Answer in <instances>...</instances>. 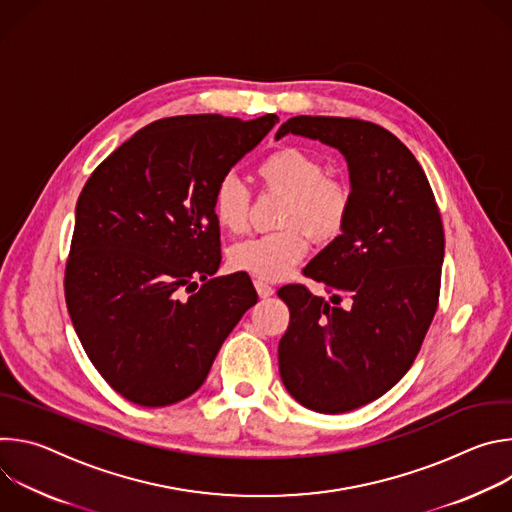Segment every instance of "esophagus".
<instances>
[{"label": "esophagus", "mask_w": 512, "mask_h": 512, "mask_svg": "<svg viewBox=\"0 0 512 512\" xmlns=\"http://www.w3.org/2000/svg\"><path fill=\"white\" fill-rule=\"evenodd\" d=\"M253 283H255V289H257L259 298H271V296L275 294V289H273L269 283H265V281H261V279H255Z\"/></svg>", "instance_id": "1"}]
</instances>
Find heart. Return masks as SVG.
<instances>
[{
	"label": "heart",
	"instance_id": "1",
	"mask_svg": "<svg viewBox=\"0 0 512 512\" xmlns=\"http://www.w3.org/2000/svg\"><path fill=\"white\" fill-rule=\"evenodd\" d=\"M257 176L271 192L287 196L281 212V233L259 235L231 247L229 263L257 279L277 281L298 265L308 243L306 233L320 243L336 239L350 214V190L344 182L326 176V164L294 145H285L265 156ZM251 194L241 180L225 176L212 194L216 225L227 233H241L247 225Z\"/></svg>",
	"mask_w": 512,
	"mask_h": 512
}]
</instances>
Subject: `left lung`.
Here are the masks:
<instances>
[{"label": "left lung", "instance_id": "left-lung-1", "mask_svg": "<svg viewBox=\"0 0 512 512\" xmlns=\"http://www.w3.org/2000/svg\"><path fill=\"white\" fill-rule=\"evenodd\" d=\"M287 133L346 158L350 214L342 235L304 269L330 300L304 285L277 291L289 308L279 375L304 407L344 413L379 399L411 369L440 300L442 216L423 168L385 127L298 115L275 139Z\"/></svg>", "mask_w": 512, "mask_h": 512}]
</instances>
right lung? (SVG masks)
Segmentation results:
<instances>
[{"label": "right lung", "mask_w": 512, "mask_h": 512, "mask_svg": "<svg viewBox=\"0 0 512 512\" xmlns=\"http://www.w3.org/2000/svg\"><path fill=\"white\" fill-rule=\"evenodd\" d=\"M275 123L277 115L160 119L87 180L64 271L66 308L95 369L127 401L166 407L190 397L257 304L249 277H212L221 265L212 194Z\"/></svg>", "instance_id": "add662e5"}]
</instances>
